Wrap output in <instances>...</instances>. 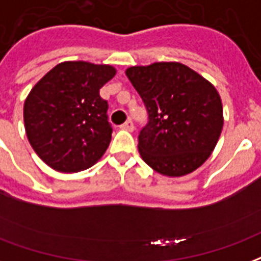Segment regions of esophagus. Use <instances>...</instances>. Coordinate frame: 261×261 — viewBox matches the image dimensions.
I'll return each instance as SVG.
<instances>
[{"label":"esophagus","instance_id":"34e87169","mask_svg":"<svg viewBox=\"0 0 261 261\" xmlns=\"http://www.w3.org/2000/svg\"><path fill=\"white\" fill-rule=\"evenodd\" d=\"M121 128L125 131H133L134 130V123H133L131 120H127L124 124H121Z\"/></svg>","mask_w":261,"mask_h":261}]
</instances>
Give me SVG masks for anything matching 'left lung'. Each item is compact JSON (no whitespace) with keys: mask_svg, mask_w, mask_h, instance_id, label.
I'll return each mask as SVG.
<instances>
[{"mask_svg":"<svg viewBox=\"0 0 261 261\" xmlns=\"http://www.w3.org/2000/svg\"><path fill=\"white\" fill-rule=\"evenodd\" d=\"M125 74L149 116L138 137L142 160L169 177L190 174L203 165L224 124L216 87L179 62L131 66Z\"/></svg>","mask_w":261,"mask_h":261,"instance_id":"obj_1","label":"left lung"}]
</instances>
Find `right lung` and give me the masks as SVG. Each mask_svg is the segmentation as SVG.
I'll return each mask as SVG.
<instances>
[{
    "label": "right lung",
    "instance_id": "right-lung-1",
    "mask_svg": "<svg viewBox=\"0 0 261 261\" xmlns=\"http://www.w3.org/2000/svg\"><path fill=\"white\" fill-rule=\"evenodd\" d=\"M115 74L111 65L62 62L29 92L23 106L26 136L51 169L77 173L103 156L112 127L99 90Z\"/></svg>",
    "mask_w": 261,
    "mask_h": 261
}]
</instances>
